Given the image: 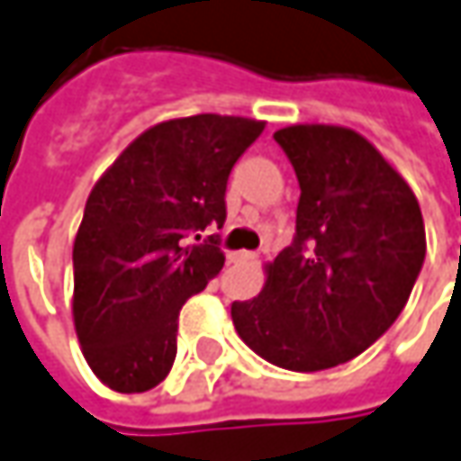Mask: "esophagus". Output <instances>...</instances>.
Here are the masks:
<instances>
[{
    "label": "esophagus",
    "mask_w": 461,
    "mask_h": 461,
    "mask_svg": "<svg viewBox=\"0 0 461 461\" xmlns=\"http://www.w3.org/2000/svg\"><path fill=\"white\" fill-rule=\"evenodd\" d=\"M258 255L255 252H248V250H240V252H231L230 260H234V263H250V260H255Z\"/></svg>",
    "instance_id": "esophagus-1"
}]
</instances>
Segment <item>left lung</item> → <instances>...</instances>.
Returning a JSON list of instances; mask_svg holds the SVG:
<instances>
[{
	"instance_id": "left-lung-1",
	"label": "left lung",
	"mask_w": 461,
	"mask_h": 461,
	"mask_svg": "<svg viewBox=\"0 0 461 461\" xmlns=\"http://www.w3.org/2000/svg\"><path fill=\"white\" fill-rule=\"evenodd\" d=\"M299 180L296 231L255 299L234 302L240 338L291 371L346 364L405 310L426 260L411 185L364 136L340 126L273 133Z\"/></svg>"
}]
</instances>
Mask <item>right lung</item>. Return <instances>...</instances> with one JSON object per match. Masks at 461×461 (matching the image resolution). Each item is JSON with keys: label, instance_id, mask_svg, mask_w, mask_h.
<instances>
[{"label": "right lung", "instance_id": "obj_1", "mask_svg": "<svg viewBox=\"0 0 461 461\" xmlns=\"http://www.w3.org/2000/svg\"><path fill=\"white\" fill-rule=\"evenodd\" d=\"M266 123L175 118L144 131L92 188L74 240V328L115 392H147L172 369L177 314L224 268L227 180Z\"/></svg>", "mask_w": 461, "mask_h": 461}]
</instances>
